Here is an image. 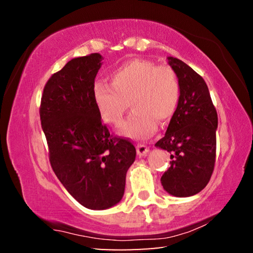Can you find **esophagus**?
<instances>
[{
    "label": "esophagus",
    "instance_id": "1",
    "mask_svg": "<svg viewBox=\"0 0 253 253\" xmlns=\"http://www.w3.org/2000/svg\"><path fill=\"white\" fill-rule=\"evenodd\" d=\"M136 149H137V155H138L139 157L146 156L148 152H149V148L147 146H145V145H142V144L137 145Z\"/></svg>",
    "mask_w": 253,
    "mask_h": 253
}]
</instances>
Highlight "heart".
Wrapping results in <instances>:
<instances>
[{
  "label": "heart",
  "mask_w": 253,
  "mask_h": 253,
  "mask_svg": "<svg viewBox=\"0 0 253 253\" xmlns=\"http://www.w3.org/2000/svg\"><path fill=\"white\" fill-rule=\"evenodd\" d=\"M110 85L96 84L93 99L105 122L121 125L128 109L132 114L121 134L136 139L151 137L173 117L179 100V84L172 68L148 60L132 59L111 72Z\"/></svg>",
  "instance_id": "heart-1"
}]
</instances>
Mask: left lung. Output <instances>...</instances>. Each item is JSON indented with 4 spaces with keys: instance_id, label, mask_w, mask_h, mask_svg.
Masks as SVG:
<instances>
[{
    "instance_id": "left-lung-1",
    "label": "left lung",
    "mask_w": 253,
    "mask_h": 253,
    "mask_svg": "<svg viewBox=\"0 0 253 253\" xmlns=\"http://www.w3.org/2000/svg\"><path fill=\"white\" fill-rule=\"evenodd\" d=\"M177 77L179 100L165 136L155 146L170 153L161 183L169 194L187 198L207 186L214 169L217 114L202 77L182 60L168 57Z\"/></svg>"
}]
</instances>
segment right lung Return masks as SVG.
<instances>
[{
    "label": "right lung",
    "instance_id": "obj_1",
    "mask_svg": "<svg viewBox=\"0 0 253 253\" xmlns=\"http://www.w3.org/2000/svg\"><path fill=\"white\" fill-rule=\"evenodd\" d=\"M102 55L71 59L48 80L40 118L53 172L72 198L90 210H106L124 196L126 173L136 157L130 142L113 137L93 99Z\"/></svg>",
    "mask_w": 253,
    "mask_h": 253
}]
</instances>
